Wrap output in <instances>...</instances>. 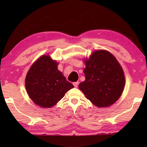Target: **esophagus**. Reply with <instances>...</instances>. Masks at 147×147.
<instances>
[{
  "instance_id": "1",
  "label": "esophagus",
  "mask_w": 147,
  "mask_h": 147,
  "mask_svg": "<svg viewBox=\"0 0 147 147\" xmlns=\"http://www.w3.org/2000/svg\"><path fill=\"white\" fill-rule=\"evenodd\" d=\"M78 82H74L73 83V85H74V86L75 87V88H78Z\"/></svg>"
}]
</instances>
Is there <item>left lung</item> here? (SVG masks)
<instances>
[{"label": "left lung", "instance_id": "8db88e82", "mask_svg": "<svg viewBox=\"0 0 147 147\" xmlns=\"http://www.w3.org/2000/svg\"><path fill=\"white\" fill-rule=\"evenodd\" d=\"M86 80L78 88L94 106L112 105L123 93L125 78L123 68L112 54L104 50L94 51L86 59Z\"/></svg>", "mask_w": 147, "mask_h": 147}]
</instances>
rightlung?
<instances>
[{
	"label": "right lung",
	"mask_w": 147,
	"mask_h": 147,
	"mask_svg": "<svg viewBox=\"0 0 147 147\" xmlns=\"http://www.w3.org/2000/svg\"><path fill=\"white\" fill-rule=\"evenodd\" d=\"M27 93L42 108H51L74 88L58 69V63L49 55H43L30 68L25 79Z\"/></svg>",
	"instance_id": "obj_1"
}]
</instances>
